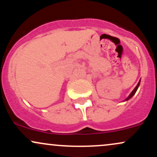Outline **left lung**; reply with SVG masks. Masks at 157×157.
<instances>
[{"label": "left lung", "mask_w": 157, "mask_h": 157, "mask_svg": "<svg viewBox=\"0 0 157 157\" xmlns=\"http://www.w3.org/2000/svg\"><path fill=\"white\" fill-rule=\"evenodd\" d=\"M140 82H138L137 86H136V87H135V89H134V90H133V91H132V92H131V93L130 94V95H129V96H128V98H127V99H126V100H129V99H130V98H131V97H132L133 96H134V94H135V93H136V90H137V89H138L139 86H140Z\"/></svg>", "instance_id": "left-lung-1"}]
</instances>
